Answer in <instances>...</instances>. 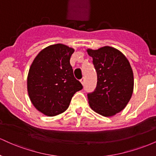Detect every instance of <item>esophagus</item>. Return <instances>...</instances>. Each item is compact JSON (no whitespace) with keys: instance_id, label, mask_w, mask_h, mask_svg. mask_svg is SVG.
Here are the masks:
<instances>
[{"instance_id":"obj_1","label":"esophagus","mask_w":156,"mask_h":156,"mask_svg":"<svg viewBox=\"0 0 156 156\" xmlns=\"http://www.w3.org/2000/svg\"><path fill=\"white\" fill-rule=\"evenodd\" d=\"M80 83H81L82 85H83V84H84V78H82L80 80Z\"/></svg>"}]
</instances>
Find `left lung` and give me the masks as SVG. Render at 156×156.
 Wrapping results in <instances>:
<instances>
[{
    "mask_svg": "<svg viewBox=\"0 0 156 156\" xmlns=\"http://www.w3.org/2000/svg\"><path fill=\"white\" fill-rule=\"evenodd\" d=\"M98 76L94 91L87 94L94 112L112 117L125 108L133 91V73L128 58L116 48L87 49Z\"/></svg>",
    "mask_w": 156,
    "mask_h": 156,
    "instance_id": "left-lung-1",
    "label": "left lung"
}]
</instances>
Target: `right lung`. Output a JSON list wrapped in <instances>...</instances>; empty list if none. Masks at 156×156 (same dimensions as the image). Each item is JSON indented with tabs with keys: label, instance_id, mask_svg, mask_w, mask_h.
Segmentation results:
<instances>
[{
	"label": "right lung",
	"instance_id": "right-lung-1",
	"mask_svg": "<svg viewBox=\"0 0 156 156\" xmlns=\"http://www.w3.org/2000/svg\"><path fill=\"white\" fill-rule=\"evenodd\" d=\"M74 49L55 44L42 50L32 62L27 89L32 104L39 112L53 117L68 108L74 94L83 88L69 63Z\"/></svg>",
	"mask_w": 156,
	"mask_h": 156
}]
</instances>
